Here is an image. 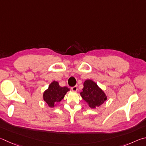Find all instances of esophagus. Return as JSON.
I'll use <instances>...</instances> for the list:
<instances>
[{"instance_id":"obj_1","label":"esophagus","mask_w":146,"mask_h":146,"mask_svg":"<svg viewBox=\"0 0 146 146\" xmlns=\"http://www.w3.org/2000/svg\"><path fill=\"white\" fill-rule=\"evenodd\" d=\"M71 90L74 91V92H76L78 90V86H72V87L71 88Z\"/></svg>"}]
</instances>
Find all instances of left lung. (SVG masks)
I'll return each instance as SVG.
<instances>
[{"mask_svg": "<svg viewBox=\"0 0 146 146\" xmlns=\"http://www.w3.org/2000/svg\"><path fill=\"white\" fill-rule=\"evenodd\" d=\"M83 85V91L80 94L90 108L99 107L106 100L105 94L93 81L86 80Z\"/></svg>", "mask_w": 146, "mask_h": 146, "instance_id": "obj_1", "label": "left lung"}]
</instances>
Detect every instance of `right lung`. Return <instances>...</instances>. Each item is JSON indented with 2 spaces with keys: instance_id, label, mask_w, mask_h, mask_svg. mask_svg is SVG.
I'll return each instance as SVG.
<instances>
[{
  "instance_id": "obj_1",
  "label": "right lung",
  "mask_w": 146,
  "mask_h": 146,
  "mask_svg": "<svg viewBox=\"0 0 146 146\" xmlns=\"http://www.w3.org/2000/svg\"><path fill=\"white\" fill-rule=\"evenodd\" d=\"M68 91H69V88L66 86L61 87L57 81H54L50 84L47 90L43 93V99L50 107H54L63 99Z\"/></svg>"
}]
</instances>
